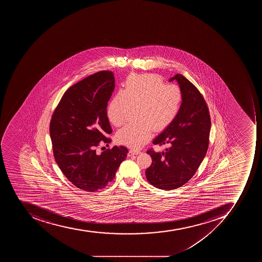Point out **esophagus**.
Returning <instances> with one entry per match:
<instances>
[{"label":"esophagus","instance_id":"34e87169","mask_svg":"<svg viewBox=\"0 0 262 262\" xmlns=\"http://www.w3.org/2000/svg\"><path fill=\"white\" fill-rule=\"evenodd\" d=\"M140 153V150H130L128 153V157H132L134 155H138Z\"/></svg>","mask_w":262,"mask_h":262}]
</instances>
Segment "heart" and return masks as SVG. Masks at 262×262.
<instances>
[{
	"mask_svg": "<svg viewBox=\"0 0 262 262\" xmlns=\"http://www.w3.org/2000/svg\"><path fill=\"white\" fill-rule=\"evenodd\" d=\"M183 94L180 86L165 84L155 74L128 77L123 91L119 92L107 107L110 122L116 127L124 124L130 108H136L138 123L119 130L118 142L132 148H139L148 142L152 131L166 129L180 112Z\"/></svg>",
	"mask_w": 262,
	"mask_h": 262,
	"instance_id": "obj_1",
	"label": "heart"
}]
</instances>
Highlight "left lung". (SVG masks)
Listing matches in <instances>:
<instances>
[{"label":"left lung","instance_id":"obj_1","mask_svg":"<svg viewBox=\"0 0 262 262\" xmlns=\"http://www.w3.org/2000/svg\"><path fill=\"white\" fill-rule=\"evenodd\" d=\"M173 80L183 94L180 112L153 141L169 146L162 152L147 150L152 163L146 169V180L163 190L176 189L192 179L207 152L211 125L206 101L196 86L180 74L169 79Z\"/></svg>","mask_w":262,"mask_h":262}]
</instances>
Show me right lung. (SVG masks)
<instances>
[{"instance_id":"1","label":"right lung","mask_w":262,"mask_h":262,"mask_svg":"<svg viewBox=\"0 0 262 262\" xmlns=\"http://www.w3.org/2000/svg\"><path fill=\"white\" fill-rule=\"evenodd\" d=\"M115 89L112 71L89 75L62 96L50 123L54 157L62 173L86 192L102 189L116 176L128 149L115 146L101 154L96 148L112 142L108 101Z\"/></svg>"}]
</instances>
